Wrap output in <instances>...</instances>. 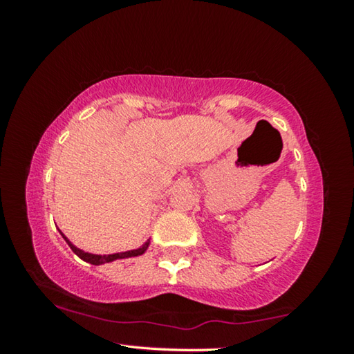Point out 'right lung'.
Wrapping results in <instances>:
<instances>
[{
  "instance_id": "add662e5",
  "label": "right lung",
  "mask_w": 354,
  "mask_h": 354,
  "mask_svg": "<svg viewBox=\"0 0 354 354\" xmlns=\"http://www.w3.org/2000/svg\"><path fill=\"white\" fill-rule=\"evenodd\" d=\"M59 232H61V231H59ZM61 236L64 237V241L68 243V247L71 248V251H73V253L77 257H81L82 261L92 263V266H101V263L113 262V261H117V259H129V257L142 256L147 251V248L149 247V241H147L145 243L142 245V247L136 248V250H128V251H122V253H112V254H93V253H87V251H84L81 248L75 247V245L71 243L68 239L62 234V232H61Z\"/></svg>"
}]
</instances>
